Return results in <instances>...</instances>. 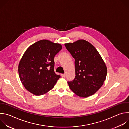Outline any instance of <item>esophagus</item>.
<instances>
[{"label":"esophagus","mask_w":129,"mask_h":129,"mask_svg":"<svg viewBox=\"0 0 129 129\" xmlns=\"http://www.w3.org/2000/svg\"><path fill=\"white\" fill-rule=\"evenodd\" d=\"M61 76L63 78H65L66 77V74H61Z\"/></svg>","instance_id":"obj_1"}]
</instances>
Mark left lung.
Returning a JSON list of instances; mask_svg holds the SVG:
<instances>
[{"mask_svg":"<svg viewBox=\"0 0 129 129\" xmlns=\"http://www.w3.org/2000/svg\"><path fill=\"white\" fill-rule=\"evenodd\" d=\"M65 46L75 59L76 76L67 82L70 89L80 97L93 95L103 85L107 73L101 55L93 45L83 39L65 43Z\"/></svg>","mask_w":129,"mask_h":129,"instance_id":"1","label":"left lung"}]
</instances>
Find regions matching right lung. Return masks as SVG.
<instances>
[{"label":"right lung","instance_id":"right-lung-1","mask_svg":"<svg viewBox=\"0 0 129 129\" xmlns=\"http://www.w3.org/2000/svg\"><path fill=\"white\" fill-rule=\"evenodd\" d=\"M59 43L41 40L25 51L18 65L20 81L34 95L45 94L52 89L61 77L54 71V57L62 49Z\"/></svg>","mask_w":129,"mask_h":129}]
</instances>
